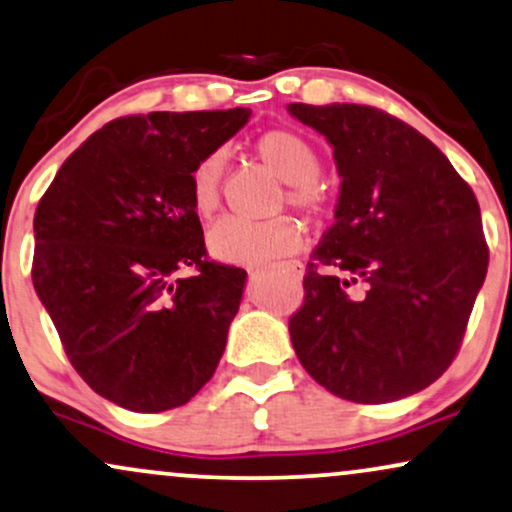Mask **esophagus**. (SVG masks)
<instances>
[{
    "label": "esophagus",
    "instance_id": "1",
    "mask_svg": "<svg viewBox=\"0 0 512 512\" xmlns=\"http://www.w3.org/2000/svg\"><path fill=\"white\" fill-rule=\"evenodd\" d=\"M280 268L287 270V273H290L294 280H302L304 278V266L299 261H287V263H282Z\"/></svg>",
    "mask_w": 512,
    "mask_h": 512
}]
</instances>
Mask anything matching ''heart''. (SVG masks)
<instances>
[{
  "label": "heart",
  "mask_w": 512,
  "mask_h": 512,
  "mask_svg": "<svg viewBox=\"0 0 512 512\" xmlns=\"http://www.w3.org/2000/svg\"><path fill=\"white\" fill-rule=\"evenodd\" d=\"M256 155L285 184H290L292 206L318 210L323 194L316 179L321 174V155L309 138L290 129L266 131L256 141ZM225 172V158L210 153L191 172V203L196 215L210 218L220 206V184ZM302 244V230L297 222L278 218L268 222H251L242 218H225L215 222L208 232L210 256L234 266H256L287 256Z\"/></svg>",
  "instance_id": "1"
}]
</instances>
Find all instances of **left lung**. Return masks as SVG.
Segmentation results:
<instances>
[{
  "instance_id": "8db88e82",
  "label": "left lung",
  "mask_w": 512,
  "mask_h": 512,
  "mask_svg": "<svg viewBox=\"0 0 512 512\" xmlns=\"http://www.w3.org/2000/svg\"><path fill=\"white\" fill-rule=\"evenodd\" d=\"M287 112L326 136L342 179L290 318L294 352L342 400L419 393L458 354L484 285L477 198L429 138L388 112L352 102Z\"/></svg>"
}]
</instances>
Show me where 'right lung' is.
<instances>
[{
	"label": "right lung",
	"mask_w": 512,
	"mask_h": 512,
	"mask_svg": "<svg viewBox=\"0 0 512 512\" xmlns=\"http://www.w3.org/2000/svg\"><path fill=\"white\" fill-rule=\"evenodd\" d=\"M249 117L234 107L114 119L40 198L33 287L74 369L124 410L182 407L218 369L246 270L206 261L191 172Z\"/></svg>",
	"instance_id": "right-lung-1"
}]
</instances>
